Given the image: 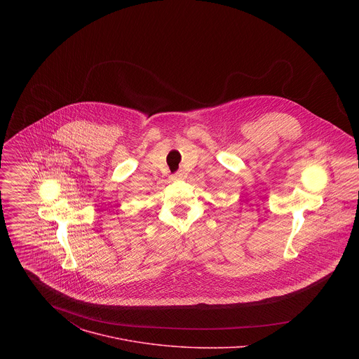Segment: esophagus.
<instances>
[{
    "mask_svg": "<svg viewBox=\"0 0 359 359\" xmlns=\"http://www.w3.org/2000/svg\"><path fill=\"white\" fill-rule=\"evenodd\" d=\"M185 177V174L182 172V171H178V172H175V174H172V180H182Z\"/></svg>",
    "mask_w": 359,
    "mask_h": 359,
    "instance_id": "1",
    "label": "esophagus"
}]
</instances>
